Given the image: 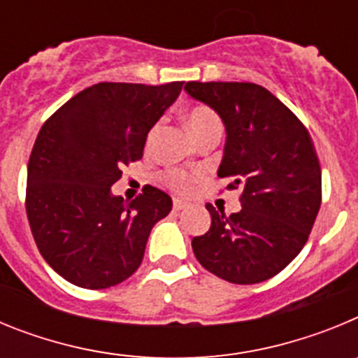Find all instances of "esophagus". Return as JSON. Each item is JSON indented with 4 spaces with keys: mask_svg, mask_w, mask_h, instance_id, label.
<instances>
[{
    "mask_svg": "<svg viewBox=\"0 0 358 358\" xmlns=\"http://www.w3.org/2000/svg\"><path fill=\"white\" fill-rule=\"evenodd\" d=\"M189 204L186 201H181V199H173V210L176 211H182V210H188Z\"/></svg>",
    "mask_w": 358,
    "mask_h": 358,
    "instance_id": "34e87169",
    "label": "esophagus"
}]
</instances>
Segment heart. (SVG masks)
I'll list each match as a JSON object with an SVG mask.
<instances>
[{
	"label": "heart",
	"mask_w": 358,
	"mask_h": 358,
	"mask_svg": "<svg viewBox=\"0 0 358 358\" xmlns=\"http://www.w3.org/2000/svg\"><path fill=\"white\" fill-rule=\"evenodd\" d=\"M186 127L192 132L194 138H197L202 132L211 131V129H222V123L218 120V116L215 115L213 110L208 109V107H195V109L189 110V115L186 116ZM156 136V129L150 132L148 136V143H152ZM166 182L172 186L176 192H186V189L192 186V182L199 179V172H185V170H170L164 176Z\"/></svg>",
	"instance_id": "1"
}]
</instances>
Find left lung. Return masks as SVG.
Masks as SVG:
<instances>
[{
  "label": "left lung",
  "instance_id": "left-lung-1",
  "mask_svg": "<svg viewBox=\"0 0 358 358\" xmlns=\"http://www.w3.org/2000/svg\"><path fill=\"white\" fill-rule=\"evenodd\" d=\"M226 127L218 177L242 189V210L217 211L192 240L195 258L215 276L252 285L281 273L299 255L321 208V166L308 131L271 91L251 82H188Z\"/></svg>",
  "mask_w": 358,
  "mask_h": 358
}]
</instances>
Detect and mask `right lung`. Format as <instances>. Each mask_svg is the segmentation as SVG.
Masks as SVG:
<instances>
[{
	"mask_svg": "<svg viewBox=\"0 0 358 358\" xmlns=\"http://www.w3.org/2000/svg\"><path fill=\"white\" fill-rule=\"evenodd\" d=\"M185 82H100L41 127L27 176V215L46 264L82 289H109L138 271L152 227L172 199L148 186L132 202L110 192L143 157L150 129Z\"/></svg>",
	"mask_w": 358,
	"mask_h": 358,
	"instance_id": "1",
	"label": "right lung"
}]
</instances>
